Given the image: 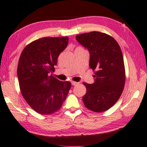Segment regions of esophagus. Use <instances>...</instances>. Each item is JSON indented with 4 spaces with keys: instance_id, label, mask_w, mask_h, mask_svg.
I'll return each mask as SVG.
<instances>
[{
    "instance_id": "obj_1",
    "label": "esophagus",
    "mask_w": 147,
    "mask_h": 147,
    "mask_svg": "<svg viewBox=\"0 0 147 147\" xmlns=\"http://www.w3.org/2000/svg\"><path fill=\"white\" fill-rule=\"evenodd\" d=\"M79 83H78V82H76V81H71V85H78Z\"/></svg>"
}]
</instances>
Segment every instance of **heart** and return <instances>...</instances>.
Masks as SVG:
<instances>
[{
	"label": "heart",
	"mask_w": 147,
	"mask_h": 147,
	"mask_svg": "<svg viewBox=\"0 0 147 147\" xmlns=\"http://www.w3.org/2000/svg\"><path fill=\"white\" fill-rule=\"evenodd\" d=\"M78 48H79V47H78Z\"/></svg>",
	"instance_id": "obj_1"
}]
</instances>
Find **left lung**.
<instances>
[{"label":"left lung","mask_w":147,"mask_h":147,"mask_svg":"<svg viewBox=\"0 0 147 147\" xmlns=\"http://www.w3.org/2000/svg\"><path fill=\"white\" fill-rule=\"evenodd\" d=\"M76 40L89 51V66L95 74L92 85L83 83L86 89L83 103L94 112L105 111L116 103L124 88L126 73L121 49L112 36L98 31L78 34Z\"/></svg>","instance_id":"8db88e82"}]
</instances>
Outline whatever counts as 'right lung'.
Returning a JSON list of instances; mask_svg holds the SVG:
<instances>
[{
    "label": "right lung",
    "mask_w": 147,
    "mask_h": 147,
    "mask_svg": "<svg viewBox=\"0 0 147 147\" xmlns=\"http://www.w3.org/2000/svg\"><path fill=\"white\" fill-rule=\"evenodd\" d=\"M68 37H45L24 48L19 59L18 77L26 103L41 115L59 111L71 87L53 75L60 53L67 47Z\"/></svg>",
    "instance_id": "right-lung-1"
}]
</instances>
